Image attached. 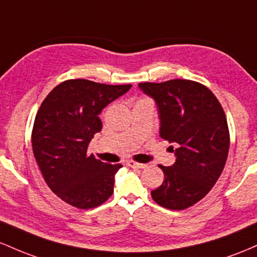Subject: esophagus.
<instances>
[{
    "mask_svg": "<svg viewBox=\"0 0 257 257\" xmlns=\"http://www.w3.org/2000/svg\"><path fill=\"white\" fill-rule=\"evenodd\" d=\"M126 165L132 167V169H144V167H147L146 164H140V163H136V161H132V160H128L127 163H126Z\"/></svg>",
    "mask_w": 257,
    "mask_h": 257,
    "instance_id": "obj_1",
    "label": "esophagus"
}]
</instances>
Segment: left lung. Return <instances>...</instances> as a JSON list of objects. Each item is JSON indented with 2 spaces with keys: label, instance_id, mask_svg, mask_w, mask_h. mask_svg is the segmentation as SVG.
<instances>
[{
  "label": "left lung",
  "instance_id": "8db88e82",
  "mask_svg": "<svg viewBox=\"0 0 257 257\" xmlns=\"http://www.w3.org/2000/svg\"><path fill=\"white\" fill-rule=\"evenodd\" d=\"M138 87L154 99L159 135L172 144L176 157L172 166L159 165L164 182L151 192L153 200L170 210L187 209L211 191L223 171L229 149L226 115L214 93L199 82L176 79Z\"/></svg>",
  "mask_w": 257,
  "mask_h": 257
}]
</instances>
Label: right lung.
Listing matches in <instances>:
<instances>
[{
  "label": "right lung",
  "instance_id": "1",
  "mask_svg": "<svg viewBox=\"0 0 257 257\" xmlns=\"http://www.w3.org/2000/svg\"><path fill=\"white\" fill-rule=\"evenodd\" d=\"M131 85H105L66 80L45 98L34 122L31 143L35 159L51 191L77 209H91L113 194L111 165L87 155L91 140L102 130L99 115Z\"/></svg>",
  "mask_w": 257,
  "mask_h": 257
}]
</instances>
